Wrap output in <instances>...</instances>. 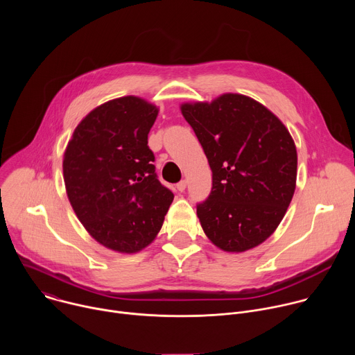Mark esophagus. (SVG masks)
<instances>
[{
    "mask_svg": "<svg viewBox=\"0 0 355 355\" xmlns=\"http://www.w3.org/2000/svg\"><path fill=\"white\" fill-rule=\"evenodd\" d=\"M185 188H187V181H185V180H182V181H180V182L177 184V189H178L180 192L185 191Z\"/></svg>",
    "mask_w": 355,
    "mask_h": 355,
    "instance_id": "1",
    "label": "esophagus"
}]
</instances>
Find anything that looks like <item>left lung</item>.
Listing matches in <instances>:
<instances>
[{
    "mask_svg": "<svg viewBox=\"0 0 355 355\" xmlns=\"http://www.w3.org/2000/svg\"><path fill=\"white\" fill-rule=\"evenodd\" d=\"M212 170V191L196 205L200 226L225 251L268 239L295 192L297 156L284 123L257 101L223 94L211 104H184Z\"/></svg>",
    "mask_w": 355,
    "mask_h": 355,
    "instance_id": "left-lung-1",
    "label": "left lung"
}]
</instances>
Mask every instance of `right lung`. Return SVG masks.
<instances>
[{
    "label": "right lung",
    "instance_id": "add662e5",
    "mask_svg": "<svg viewBox=\"0 0 355 355\" xmlns=\"http://www.w3.org/2000/svg\"><path fill=\"white\" fill-rule=\"evenodd\" d=\"M157 114L137 96L112 99L80 122L64 153V184L77 218L98 243L119 252L153 241L174 199L147 146Z\"/></svg>",
    "mask_w": 355,
    "mask_h": 355
}]
</instances>
